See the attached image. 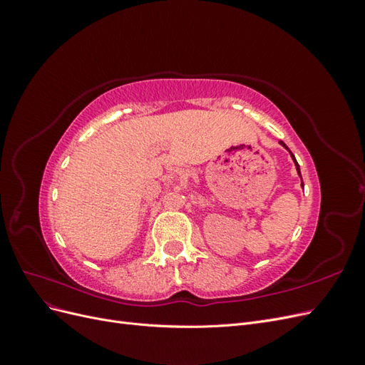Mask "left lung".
Here are the masks:
<instances>
[{"instance_id": "1", "label": "left lung", "mask_w": 365, "mask_h": 365, "mask_svg": "<svg viewBox=\"0 0 365 365\" xmlns=\"http://www.w3.org/2000/svg\"><path fill=\"white\" fill-rule=\"evenodd\" d=\"M280 145L283 146V148H286V149H288V146H286L284 145V143L283 141H280ZM289 150V149H288ZM291 152V150H289ZM291 157H292V160H294V163H295V168H297V172H298V175H300V165H298V163H297V160H295V157L292 155V152H291ZM300 178H302V175H300ZM302 184H303V181H302Z\"/></svg>"}]
</instances>
